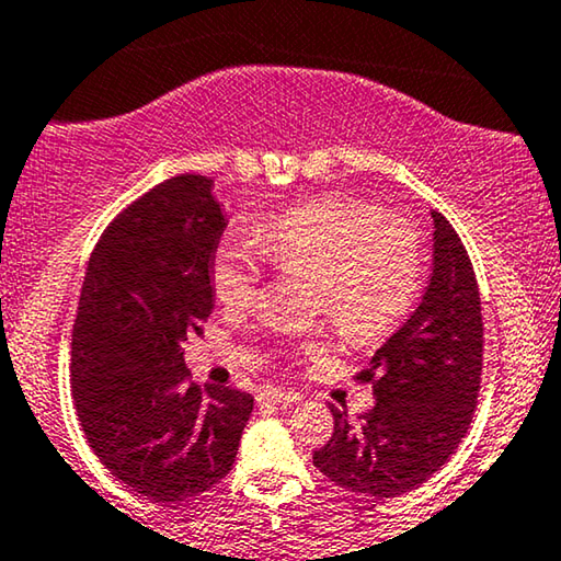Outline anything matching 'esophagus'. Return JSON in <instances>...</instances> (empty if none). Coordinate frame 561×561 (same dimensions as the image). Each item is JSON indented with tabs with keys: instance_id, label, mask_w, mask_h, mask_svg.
I'll list each match as a JSON object with an SVG mask.
<instances>
[{
	"instance_id": "obj_1",
	"label": "esophagus",
	"mask_w": 561,
	"mask_h": 561,
	"mask_svg": "<svg viewBox=\"0 0 561 561\" xmlns=\"http://www.w3.org/2000/svg\"><path fill=\"white\" fill-rule=\"evenodd\" d=\"M259 401H266V404H295V401H299V393L264 386V389H259Z\"/></svg>"
}]
</instances>
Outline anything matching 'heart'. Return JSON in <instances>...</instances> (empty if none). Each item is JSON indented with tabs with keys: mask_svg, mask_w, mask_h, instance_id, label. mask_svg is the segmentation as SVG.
I'll return each mask as SVG.
<instances>
[{
	"mask_svg": "<svg viewBox=\"0 0 561 561\" xmlns=\"http://www.w3.org/2000/svg\"><path fill=\"white\" fill-rule=\"evenodd\" d=\"M264 262L289 277H312V302L351 343H370L412 310L424 277L420 231L374 203L314 198L279 213L254 231ZM213 295L228 310L254 305L262 257L254 243L226 236L213 251ZM320 341L307 351L320 353Z\"/></svg>",
	"mask_w": 561,
	"mask_h": 561,
	"instance_id": "1",
	"label": "heart"
}]
</instances>
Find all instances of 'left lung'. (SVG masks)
I'll return each instance as SVG.
<instances>
[{
    "instance_id": "obj_1",
    "label": "left lung",
    "mask_w": 561,
    "mask_h": 561,
    "mask_svg": "<svg viewBox=\"0 0 561 561\" xmlns=\"http://www.w3.org/2000/svg\"><path fill=\"white\" fill-rule=\"evenodd\" d=\"M432 277L409 320L356 376L374 383L376 407L351 422L333 407L335 430L312 462L351 493H409L447 462L472 422L483 374V314L470 256L439 210Z\"/></svg>"
}]
</instances>
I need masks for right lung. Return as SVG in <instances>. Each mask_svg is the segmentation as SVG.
<instances>
[{"instance_id":"add662e5","label":"right lung","mask_w":561,"mask_h":561,"mask_svg":"<svg viewBox=\"0 0 561 561\" xmlns=\"http://www.w3.org/2000/svg\"><path fill=\"white\" fill-rule=\"evenodd\" d=\"M203 175L154 185L93 249L78 299L70 383L99 460L157 503L210 491L233 468L254 397L191 381L183 343L213 310L226 218Z\"/></svg>"}]
</instances>
